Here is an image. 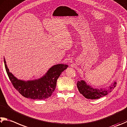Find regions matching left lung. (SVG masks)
Here are the masks:
<instances>
[{
	"mask_svg": "<svg viewBox=\"0 0 127 127\" xmlns=\"http://www.w3.org/2000/svg\"><path fill=\"white\" fill-rule=\"evenodd\" d=\"M116 80L112 83L109 87L104 88H94L93 87L88 84L84 80H80L78 81L77 83L78 91L85 98L91 99H96L102 98L103 96L107 95L112 91L116 86Z\"/></svg>",
	"mask_w": 127,
	"mask_h": 127,
	"instance_id": "8db88e82",
	"label": "left lung"
}]
</instances>
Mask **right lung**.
<instances>
[{
    "label": "right lung",
    "mask_w": 127,
    "mask_h": 127,
    "mask_svg": "<svg viewBox=\"0 0 127 127\" xmlns=\"http://www.w3.org/2000/svg\"><path fill=\"white\" fill-rule=\"evenodd\" d=\"M4 62L6 71L14 87L24 97L32 99H45L50 97L56 89L58 78L68 67L66 64H58L50 68L39 79L25 81L18 79L9 71L5 58Z\"/></svg>",
    "instance_id": "add662e5"
}]
</instances>
